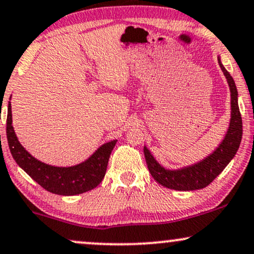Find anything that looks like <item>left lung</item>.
<instances>
[{"label":"left lung","mask_w":254,"mask_h":254,"mask_svg":"<svg viewBox=\"0 0 254 254\" xmlns=\"http://www.w3.org/2000/svg\"><path fill=\"white\" fill-rule=\"evenodd\" d=\"M219 65L227 79L231 92V120L230 126L223 141L220 142L212 154L206 156L201 161L179 170H166L155 160L149 149L145 146L143 153L149 173L156 183L167 189L175 190H195L205 189L218 177L224 168L230 164L236 155L242 142L243 121L238 106V90L233 77L225 69L220 58L218 59Z\"/></svg>","instance_id":"obj_1"}]
</instances>
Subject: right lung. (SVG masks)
<instances>
[{
  "mask_svg": "<svg viewBox=\"0 0 254 254\" xmlns=\"http://www.w3.org/2000/svg\"><path fill=\"white\" fill-rule=\"evenodd\" d=\"M11 106L8 105L7 139L16 164L43 189L59 195H76L95 189L107 170L109 156L117 140L103 143L86 161L70 167H56L37 160L18 141L11 125Z\"/></svg>",
  "mask_w": 254,
  "mask_h": 254,
  "instance_id": "obj_1",
  "label": "right lung"
}]
</instances>
